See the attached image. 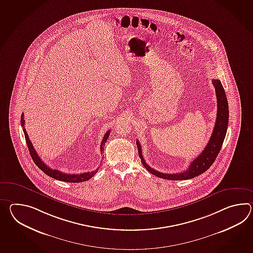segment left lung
I'll use <instances>...</instances> for the list:
<instances>
[{"mask_svg": "<svg viewBox=\"0 0 253 253\" xmlns=\"http://www.w3.org/2000/svg\"><path fill=\"white\" fill-rule=\"evenodd\" d=\"M212 84L215 87V91L217 96V108H218L217 118L215 122L213 131L211 136V139L209 140L207 146L205 147V149L198 157L195 158V160H193V162H191L190 166L183 172L168 174V173L160 172L156 169H152V167H150L143 159L139 140L136 141L141 163L147 170L150 171L152 174L165 180H189L196 177L198 175L202 174L212 165L222 146L226 132H227L228 124H229V105H228V101L225 94L223 86L219 80H214V79L212 80Z\"/></svg>", "mask_w": 253, "mask_h": 253, "instance_id": "8db88e82", "label": "left lung"}]
</instances>
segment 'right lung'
Instances as JSON below:
<instances>
[{"label": "right lung", "mask_w": 253, "mask_h": 253, "mask_svg": "<svg viewBox=\"0 0 253 253\" xmlns=\"http://www.w3.org/2000/svg\"><path fill=\"white\" fill-rule=\"evenodd\" d=\"M23 115L22 114V119H21V123H22V126L23 127V132H24V136H25V140H26V143H27V146H28L29 152L31 156L33 158L34 163L35 164L39 167L45 174L50 176L51 178L55 179V180H62V181H65V182H82V181H85V180H90V178H92L94 175L96 174V172L98 171L99 168L96 169L95 170L93 171H89V172H85V173H80V174H67V173H63L62 171L58 170V169H53L48 167L46 164H45L42 159L38 156L37 152L34 150V146L31 142V140L29 139L28 134H27V131L25 130L24 128V119H23ZM110 131L111 130H108L101 143V154L103 152V149H104V144L107 141V139L109 138V135H110Z\"/></svg>", "instance_id": "1"}]
</instances>
